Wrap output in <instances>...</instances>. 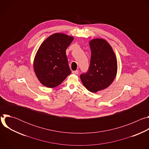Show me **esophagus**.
Instances as JSON below:
<instances>
[{"instance_id": "obj_1", "label": "esophagus", "mask_w": 149, "mask_h": 149, "mask_svg": "<svg viewBox=\"0 0 149 149\" xmlns=\"http://www.w3.org/2000/svg\"><path fill=\"white\" fill-rule=\"evenodd\" d=\"M72 72V74H75V75H77V74H78V70L73 71Z\"/></svg>"}]
</instances>
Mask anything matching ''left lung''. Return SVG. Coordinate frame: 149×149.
<instances>
[{
  "instance_id": "obj_1",
  "label": "left lung",
  "mask_w": 149,
  "mask_h": 149,
  "mask_svg": "<svg viewBox=\"0 0 149 149\" xmlns=\"http://www.w3.org/2000/svg\"><path fill=\"white\" fill-rule=\"evenodd\" d=\"M91 56L89 68L80 75L84 86L91 93L107 88L114 81L117 71L115 54L104 39H94L90 42Z\"/></svg>"
}]
</instances>
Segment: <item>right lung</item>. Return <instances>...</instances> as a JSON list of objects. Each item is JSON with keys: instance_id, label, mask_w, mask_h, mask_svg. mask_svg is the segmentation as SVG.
<instances>
[{"instance_id": "right-lung-1", "label": "right lung", "mask_w": 149, "mask_h": 149, "mask_svg": "<svg viewBox=\"0 0 149 149\" xmlns=\"http://www.w3.org/2000/svg\"><path fill=\"white\" fill-rule=\"evenodd\" d=\"M74 38L54 33L45 39L35 55L33 68L40 83L48 88L58 86L71 73L66 49Z\"/></svg>"}]
</instances>
